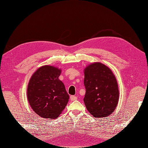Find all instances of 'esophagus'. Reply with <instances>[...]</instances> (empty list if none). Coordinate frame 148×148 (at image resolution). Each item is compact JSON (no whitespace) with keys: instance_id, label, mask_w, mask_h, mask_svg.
Returning a JSON list of instances; mask_svg holds the SVG:
<instances>
[{"instance_id":"obj_1","label":"esophagus","mask_w":148,"mask_h":148,"mask_svg":"<svg viewBox=\"0 0 148 148\" xmlns=\"http://www.w3.org/2000/svg\"><path fill=\"white\" fill-rule=\"evenodd\" d=\"M70 99H71V101H75V100L77 99V97H75L74 95H71V96H70Z\"/></svg>"}]
</instances>
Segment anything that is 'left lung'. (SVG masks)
I'll list each match as a JSON object with an SVG mask.
<instances>
[{
	"instance_id": "obj_1",
	"label": "left lung",
	"mask_w": 148,
	"mask_h": 148,
	"mask_svg": "<svg viewBox=\"0 0 148 148\" xmlns=\"http://www.w3.org/2000/svg\"><path fill=\"white\" fill-rule=\"evenodd\" d=\"M83 99L88 112L96 118H104L114 112L119 99L117 81L111 70L101 63L84 69Z\"/></svg>"
}]
</instances>
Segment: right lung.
<instances>
[{"label":"right lung","mask_w":148,"mask_h":148,"mask_svg":"<svg viewBox=\"0 0 148 148\" xmlns=\"http://www.w3.org/2000/svg\"><path fill=\"white\" fill-rule=\"evenodd\" d=\"M61 71L45 65L33 74L27 87V99L33 110L44 118L56 119L64 110L69 95L59 80Z\"/></svg>","instance_id":"obj_1"}]
</instances>
